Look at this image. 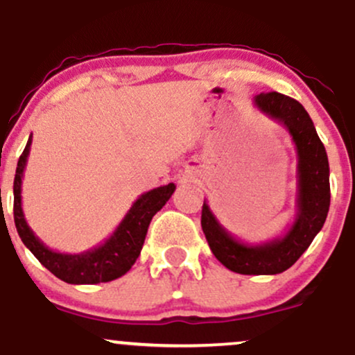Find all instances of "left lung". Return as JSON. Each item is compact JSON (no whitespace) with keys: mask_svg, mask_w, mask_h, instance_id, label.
Returning <instances> with one entry per match:
<instances>
[{"mask_svg":"<svg viewBox=\"0 0 355 355\" xmlns=\"http://www.w3.org/2000/svg\"><path fill=\"white\" fill-rule=\"evenodd\" d=\"M254 105L287 128L297 150V214L282 237L252 245L220 225L209 203L202 207V230L207 242L229 270L243 275H275L291 268L307 250L327 218L331 205L329 160L311 116L299 101L282 93H260Z\"/></svg>","mask_w":355,"mask_h":355,"instance_id":"8db88e82","label":"left lung"}]
</instances>
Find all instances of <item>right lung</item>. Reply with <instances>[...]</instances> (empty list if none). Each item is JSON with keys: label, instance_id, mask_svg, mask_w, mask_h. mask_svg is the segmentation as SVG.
<instances>
[{"label": "right lung", "instance_id": "obj_1", "mask_svg": "<svg viewBox=\"0 0 355 355\" xmlns=\"http://www.w3.org/2000/svg\"><path fill=\"white\" fill-rule=\"evenodd\" d=\"M30 146L31 135L18 160L13 183L15 225L24 245L30 248L31 254L42 262V266L67 284L110 282V280L125 275L140 255L153 215L162 210V207L168 202V198L177 189L175 183L158 187V189L140 195L132 209L126 211L125 218L121 220L116 230L103 243L89 248L87 252H81V254H60V252L48 248L36 237L26 223L21 209V180L28 155H30Z\"/></svg>", "mask_w": 355, "mask_h": 355}]
</instances>
